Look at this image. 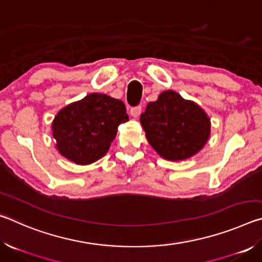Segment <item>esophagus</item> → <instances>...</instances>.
I'll return each instance as SVG.
<instances>
[{"label": "esophagus", "mask_w": 262, "mask_h": 262, "mask_svg": "<svg viewBox=\"0 0 262 262\" xmlns=\"http://www.w3.org/2000/svg\"><path fill=\"white\" fill-rule=\"evenodd\" d=\"M141 111H142V107H141V106H135V107H132V108H130V114H132V117H134V118H139V115L141 114Z\"/></svg>", "instance_id": "1"}]
</instances>
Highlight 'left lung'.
<instances>
[{"label":"left lung","mask_w":262,"mask_h":262,"mask_svg":"<svg viewBox=\"0 0 262 262\" xmlns=\"http://www.w3.org/2000/svg\"><path fill=\"white\" fill-rule=\"evenodd\" d=\"M140 121L150 145L168 161L192 157L210 134V120L205 111L172 90L149 103Z\"/></svg>","instance_id":"1"}]
</instances>
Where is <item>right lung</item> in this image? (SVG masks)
<instances>
[{
  "mask_svg": "<svg viewBox=\"0 0 262 262\" xmlns=\"http://www.w3.org/2000/svg\"><path fill=\"white\" fill-rule=\"evenodd\" d=\"M126 121L128 115L121 100L91 94L57 113L52 125L53 136L62 156L86 165L107 152L119 125Z\"/></svg>",
  "mask_w": 262,
  "mask_h": 262,
  "instance_id": "1",
  "label": "right lung"
}]
</instances>
